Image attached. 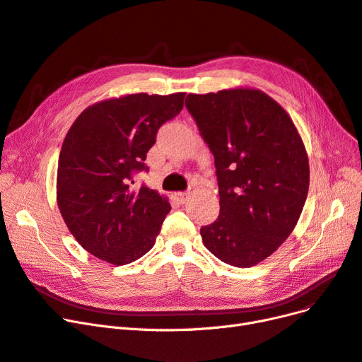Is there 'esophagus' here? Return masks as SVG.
I'll use <instances>...</instances> for the list:
<instances>
[{
  "mask_svg": "<svg viewBox=\"0 0 362 362\" xmlns=\"http://www.w3.org/2000/svg\"><path fill=\"white\" fill-rule=\"evenodd\" d=\"M173 198L176 199L179 204H186V202L189 199V192H174Z\"/></svg>",
  "mask_w": 362,
  "mask_h": 362,
  "instance_id": "1",
  "label": "esophagus"
}]
</instances>
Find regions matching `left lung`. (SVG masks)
<instances>
[{
  "label": "left lung",
  "instance_id": "left-lung-1",
  "mask_svg": "<svg viewBox=\"0 0 362 362\" xmlns=\"http://www.w3.org/2000/svg\"><path fill=\"white\" fill-rule=\"evenodd\" d=\"M186 107L215 156L219 183L221 213L199 231L203 243L225 264L257 265L296 228L309 192L300 132L257 88L189 93Z\"/></svg>",
  "mask_w": 362,
  "mask_h": 362
}]
</instances>
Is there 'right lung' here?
<instances>
[{
	"instance_id": "obj_1",
	"label": "right lung",
	"mask_w": 362,
	"mask_h": 362,
	"mask_svg": "<svg viewBox=\"0 0 362 362\" xmlns=\"http://www.w3.org/2000/svg\"><path fill=\"white\" fill-rule=\"evenodd\" d=\"M185 92L128 93L92 104L77 116L58 159L57 203L77 243L113 265L149 252L171 206L134 173L147 170L156 131L183 109Z\"/></svg>"
}]
</instances>
